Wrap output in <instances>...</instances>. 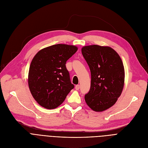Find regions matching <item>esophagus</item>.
<instances>
[{
	"label": "esophagus",
	"instance_id": "obj_1",
	"mask_svg": "<svg viewBox=\"0 0 148 148\" xmlns=\"http://www.w3.org/2000/svg\"><path fill=\"white\" fill-rule=\"evenodd\" d=\"M79 88H80V87H79V85H78H78H76V86H75V89L78 90L79 89Z\"/></svg>",
	"mask_w": 148,
	"mask_h": 148
}]
</instances>
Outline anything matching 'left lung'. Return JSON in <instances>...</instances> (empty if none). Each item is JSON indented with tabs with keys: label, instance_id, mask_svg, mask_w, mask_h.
Masks as SVG:
<instances>
[{
	"label": "left lung",
	"instance_id": "1",
	"mask_svg": "<svg viewBox=\"0 0 148 148\" xmlns=\"http://www.w3.org/2000/svg\"><path fill=\"white\" fill-rule=\"evenodd\" d=\"M81 52L91 73L90 88L85 95L86 103L96 112L113 106L124 86L123 62L114 49L107 46H84Z\"/></svg>",
	"mask_w": 148,
	"mask_h": 148
}]
</instances>
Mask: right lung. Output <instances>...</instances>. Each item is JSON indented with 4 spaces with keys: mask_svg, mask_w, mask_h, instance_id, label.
I'll return each mask as SVG.
<instances>
[{
    "mask_svg": "<svg viewBox=\"0 0 148 148\" xmlns=\"http://www.w3.org/2000/svg\"><path fill=\"white\" fill-rule=\"evenodd\" d=\"M77 50L75 45H54L40 50L32 59L29 88L34 99L43 108H57L73 89L65 64Z\"/></svg>",
    "mask_w": 148,
    "mask_h": 148,
    "instance_id": "1",
    "label": "right lung"
}]
</instances>
